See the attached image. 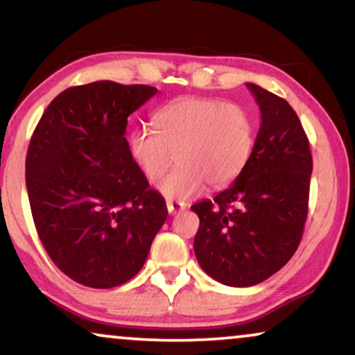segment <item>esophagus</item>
<instances>
[{"mask_svg": "<svg viewBox=\"0 0 355 355\" xmlns=\"http://www.w3.org/2000/svg\"><path fill=\"white\" fill-rule=\"evenodd\" d=\"M166 208L169 215H178V213H181L186 208V205L179 202H166Z\"/></svg>", "mask_w": 355, "mask_h": 355, "instance_id": "34e87169", "label": "esophagus"}]
</instances>
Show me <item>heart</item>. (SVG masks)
<instances>
[{"mask_svg":"<svg viewBox=\"0 0 355 355\" xmlns=\"http://www.w3.org/2000/svg\"><path fill=\"white\" fill-rule=\"evenodd\" d=\"M155 129L135 128L128 135L130 159L144 176L158 182V192L187 202L205 189L234 182L249 163L255 144L254 119L244 106L218 98L184 96L169 101L153 116Z\"/></svg>","mask_w":355,"mask_h":355,"instance_id":"b5f03b06","label":"heart"}]
</instances>
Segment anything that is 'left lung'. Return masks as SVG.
Returning a JSON list of instances; mask_svg holds the SVG:
<instances>
[{"instance_id":"left-lung-1","label":"left lung","mask_w":355,"mask_h":355,"mask_svg":"<svg viewBox=\"0 0 355 355\" xmlns=\"http://www.w3.org/2000/svg\"><path fill=\"white\" fill-rule=\"evenodd\" d=\"M261 123L250 159L213 200L191 207L200 220L193 239L198 265L218 283L249 288L291 260L309 210L312 155L302 124L288 101L245 84Z\"/></svg>"}]
</instances>
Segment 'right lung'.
Masks as SVG:
<instances>
[{"label": "right lung", "instance_id": "1", "mask_svg": "<svg viewBox=\"0 0 355 355\" xmlns=\"http://www.w3.org/2000/svg\"><path fill=\"white\" fill-rule=\"evenodd\" d=\"M157 92L111 80L71 87L33 130L26 184L38 237L58 268L89 288L134 278L166 221L164 198L124 137L129 116Z\"/></svg>", "mask_w": 355, "mask_h": 355}]
</instances>
